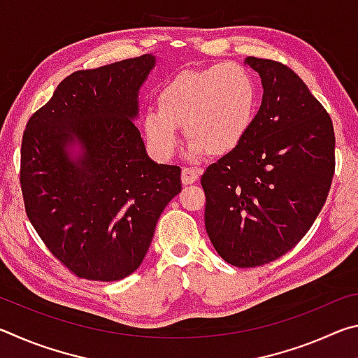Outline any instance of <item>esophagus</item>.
<instances>
[{
  "label": "esophagus",
  "mask_w": 358,
  "mask_h": 358,
  "mask_svg": "<svg viewBox=\"0 0 358 358\" xmlns=\"http://www.w3.org/2000/svg\"><path fill=\"white\" fill-rule=\"evenodd\" d=\"M202 171L201 169H196V167H185L183 171H181V183L183 185H192L196 183L201 177Z\"/></svg>",
  "instance_id": "obj_1"
}]
</instances>
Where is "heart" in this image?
Masks as SVG:
<instances>
[{"label":"heart","mask_w":358,"mask_h":358,"mask_svg":"<svg viewBox=\"0 0 358 358\" xmlns=\"http://www.w3.org/2000/svg\"><path fill=\"white\" fill-rule=\"evenodd\" d=\"M257 85L237 63L183 71L157 94V108L145 112L142 129L150 153L167 161L177 153L185 126L191 156H226L245 141L257 112Z\"/></svg>","instance_id":"1"}]
</instances>
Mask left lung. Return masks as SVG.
I'll return each mask as SVG.
<instances>
[{"label": "left lung", "instance_id": "left-lung-1", "mask_svg": "<svg viewBox=\"0 0 358 358\" xmlns=\"http://www.w3.org/2000/svg\"><path fill=\"white\" fill-rule=\"evenodd\" d=\"M264 96L240 147L207 167L205 229L227 264L248 268L276 260L305 237L335 173L330 115L295 72L248 57Z\"/></svg>", "mask_w": 358, "mask_h": 358}]
</instances>
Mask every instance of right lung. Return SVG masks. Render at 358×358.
Listing matches in <instances>:
<instances>
[{"label": "right lung", "mask_w": 358, "mask_h": 358, "mask_svg": "<svg viewBox=\"0 0 358 358\" xmlns=\"http://www.w3.org/2000/svg\"><path fill=\"white\" fill-rule=\"evenodd\" d=\"M156 57L72 72L29 118L20 185L27 215L77 276L118 281L141 266L181 169L157 164L134 121Z\"/></svg>", "instance_id": "right-lung-1"}]
</instances>
